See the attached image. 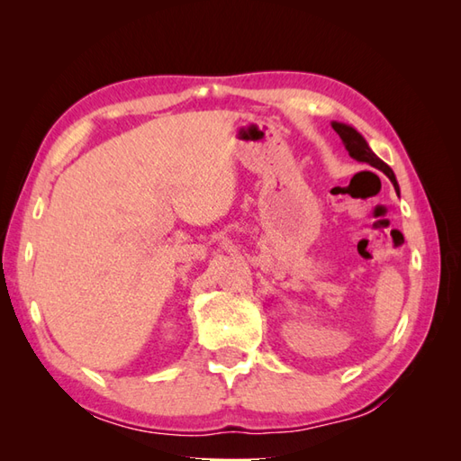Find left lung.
Returning a JSON list of instances; mask_svg holds the SVG:
<instances>
[{
	"label": "left lung",
	"mask_w": 461,
	"mask_h": 461,
	"mask_svg": "<svg viewBox=\"0 0 461 461\" xmlns=\"http://www.w3.org/2000/svg\"><path fill=\"white\" fill-rule=\"evenodd\" d=\"M330 126H332V129H335V132L340 136L342 144H345V149L348 150V154L352 156V158L358 160V162H366V164L372 166V168L384 172V174L388 176V178H390V182L394 184V190L398 192V182H396V176H394L393 168H390V166H388L386 162H382V160L378 158V156H376L375 152H372L368 142L365 140V136H362L357 129H352L350 124H345V122L332 121Z\"/></svg>",
	"instance_id": "left-lung-1"
}]
</instances>
